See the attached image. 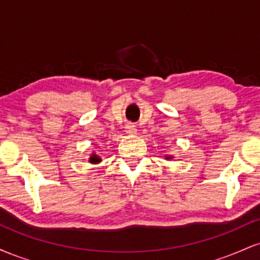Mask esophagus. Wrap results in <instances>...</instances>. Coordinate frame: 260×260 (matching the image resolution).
I'll use <instances>...</instances> for the list:
<instances>
[{"label": "esophagus", "instance_id": "obj_1", "mask_svg": "<svg viewBox=\"0 0 260 260\" xmlns=\"http://www.w3.org/2000/svg\"><path fill=\"white\" fill-rule=\"evenodd\" d=\"M124 128H126V133L129 134V136H134V134H137V128L133 123H127Z\"/></svg>", "mask_w": 260, "mask_h": 260}]
</instances>
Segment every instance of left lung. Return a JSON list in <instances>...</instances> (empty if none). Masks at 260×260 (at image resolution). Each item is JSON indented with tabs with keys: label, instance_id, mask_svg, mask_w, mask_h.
Returning a JSON list of instances; mask_svg holds the SVG:
<instances>
[{
	"label": "left lung",
	"instance_id": "1",
	"mask_svg": "<svg viewBox=\"0 0 260 260\" xmlns=\"http://www.w3.org/2000/svg\"><path fill=\"white\" fill-rule=\"evenodd\" d=\"M165 159L166 160H172V159H174V156H172V155H165Z\"/></svg>",
	"mask_w": 260,
	"mask_h": 260
}]
</instances>
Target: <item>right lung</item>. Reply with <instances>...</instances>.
<instances>
[{"label": "right lung", "instance_id": "add662e5", "mask_svg": "<svg viewBox=\"0 0 260 260\" xmlns=\"http://www.w3.org/2000/svg\"><path fill=\"white\" fill-rule=\"evenodd\" d=\"M88 161L90 164H99V162H101V157L98 154H95V151H92V153L90 154V156H89Z\"/></svg>", "mask_w": 260, "mask_h": 260}]
</instances>
